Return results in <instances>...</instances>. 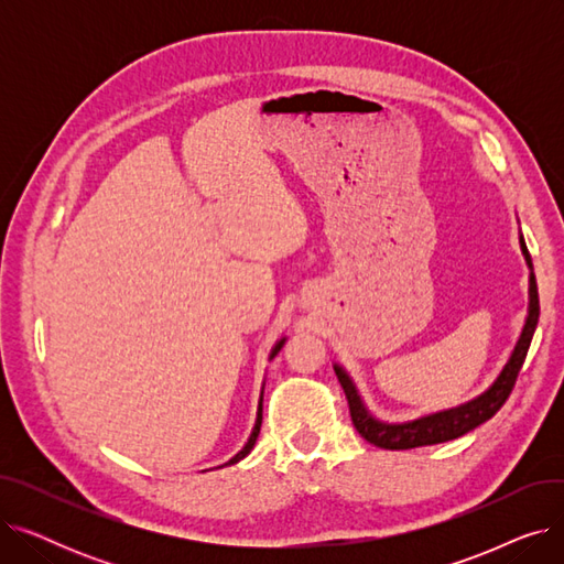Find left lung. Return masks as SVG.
I'll use <instances>...</instances> for the list:
<instances>
[{"instance_id": "1", "label": "left lung", "mask_w": 564, "mask_h": 564, "mask_svg": "<svg viewBox=\"0 0 564 564\" xmlns=\"http://www.w3.org/2000/svg\"><path fill=\"white\" fill-rule=\"evenodd\" d=\"M521 247L523 253L528 258L530 264V256L525 249V242L521 237ZM540 319V297H538V283H535V274H530V306H528V317H525V327L521 332V338L512 351V357L508 361V366L502 368V372L498 375V379L494 381V387L482 393L480 398L470 400L462 406H455L451 411H438L432 413V416L411 421V423H402V425H387L375 421L370 413L366 411V406L361 404V398L354 389L351 379L345 375L343 368H334L336 377L340 381V387L345 391L347 404H349V416L357 432L372 443L377 448H387V451H411V448H421V446H434V443H443V441H453L470 430H476L478 425L487 423L494 413L506 404V400L510 398L519 370L525 361V354L532 340V334H535Z\"/></svg>"}]
</instances>
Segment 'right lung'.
Segmentation results:
<instances>
[{"instance_id": "1", "label": "right lung", "mask_w": 564, "mask_h": 564, "mask_svg": "<svg viewBox=\"0 0 564 564\" xmlns=\"http://www.w3.org/2000/svg\"><path fill=\"white\" fill-rule=\"evenodd\" d=\"M283 343L285 340H281V343H276V347L272 349V359L276 357V354L281 351V347H283ZM260 425H262V398H260V404H258V419H256V427H253V432H251V436H249V441H247V446L240 451V453H237L228 464H235V462H240L242 457H247L249 453H251V448L256 446V438H258V434H260Z\"/></svg>"}]
</instances>
